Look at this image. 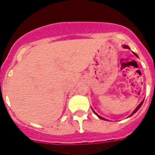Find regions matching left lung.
<instances>
[{"mask_svg": "<svg viewBox=\"0 0 155 155\" xmlns=\"http://www.w3.org/2000/svg\"><path fill=\"white\" fill-rule=\"evenodd\" d=\"M124 48H127V49H130V48H129V47H128V46H124ZM134 53V54H135V55H136V56H137V57H138V56H137V55L136 53ZM143 101H142V102H140V105H138L137 107V108H136V109H135V110H134V112H133V113H132V114H131V115H130V116H132V115H134V113H136L137 111V110H138V109H140V108L141 107V105H142V104H143ZM92 111H93V112H94V113H95V114H96V115H97V116H98V117H99V118H100V119H102V120H105V119L102 118V117H101V116H98V114H97V113H95V112H94V110H93V109H92Z\"/></svg>", "mask_w": 155, "mask_h": 155, "instance_id": "left-lung-1", "label": "left lung"}]
</instances>
